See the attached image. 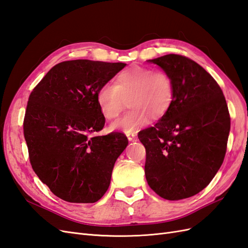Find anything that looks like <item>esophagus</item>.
<instances>
[{
	"instance_id": "34e87169",
	"label": "esophagus",
	"mask_w": 248,
	"mask_h": 248,
	"mask_svg": "<svg viewBox=\"0 0 248 248\" xmlns=\"http://www.w3.org/2000/svg\"><path fill=\"white\" fill-rule=\"evenodd\" d=\"M126 136L130 141H132V140H136V138H137V132H127Z\"/></svg>"
}]
</instances>
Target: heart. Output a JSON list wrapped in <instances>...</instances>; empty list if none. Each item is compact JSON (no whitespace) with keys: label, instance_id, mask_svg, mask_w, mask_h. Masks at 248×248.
I'll use <instances>...</instances> for the list:
<instances>
[{"label":"heart","instance_id":"heart-1","mask_svg":"<svg viewBox=\"0 0 248 248\" xmlns=\"http://www.w3.org/2000/svg\"><path fill=\"white\" fill-rule=\"evenodd\" d=\"M130 108L110 125L112 130L136 131L149 120L162 117L174 99V84L167 72L133 66L120 72L115 85L107 82L96 92V102L103 118L115 119L125 106Z\"/></svg>","mask_w":248,"mask_h":248}]
</instances>
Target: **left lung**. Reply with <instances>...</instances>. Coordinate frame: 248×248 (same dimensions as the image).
Instances as JSON below:
<instances>
[{
    "instance_id": "1",
    "label": "left lung",
    "mask_w": 248,
    "mask_h": 248,
    "mask_svg": "<svg viewBox=\"0 0 248 248\" xmlns=\"http://www.w3.org/2000/svg\"><path fill=\"white\" fill-rule=\"evenodd\" d=\"M148 62L171 78L174 99L154 127L139 132L147 182L166 200L190 198L223 162L231 128L227 101L215 79L188 58L170 54Z\"/></svg>"
}]
</instances>
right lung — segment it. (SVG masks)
<instances>
[{
    "label": "right lung",
    "instance_id": "obj_1",
    "mask_svg": "<svg viewBox=\"0 0 248 248\" xmlns=\"http://www.w3.org/2000/svg\"><path fill=\"white\" fill-rule=\"evenodd\" d=\"M126 66L91 60L59 63L29 97L24 134L35 174L69 202H95L107 192L118 157L128 145L121 132L95 137L103 118L96 92Z\"/></svg>",
    "mask_w": 248,
    "mask_h": 248
}]
</instances>
